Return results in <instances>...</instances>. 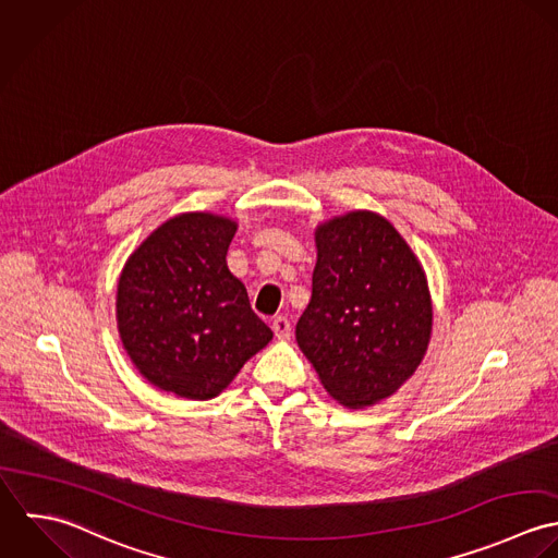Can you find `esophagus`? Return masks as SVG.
Segmentation results:
<instances>
[{"mask_svg":"<svg viewBox=\"0 0 558 558\" xmlns=\"http://www.w3.org/2000/svg\"><path fill=\"white\" fill-rule=\"evenodd\" d=\"M271 330L278 340H289L293 335V328H291V322L287 317H276L274 324H271Z\"/></svg>","mask_w":558,"mask_h":558,"instance_id":"34e87169","label":"esophagus"}]
</instances>
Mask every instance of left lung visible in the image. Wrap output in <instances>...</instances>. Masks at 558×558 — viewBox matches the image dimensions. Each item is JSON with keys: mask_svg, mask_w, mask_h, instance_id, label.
Returning a JSON list of instances; mask_svg holds the SVG:
<instances>
[{"mask_svg": "<svg viewBox=\"0 0 558 558\" xmlns=\"http://www.w3.org/2000/svg\"><path fill=\"white\" fill-rule=\"evenodd\" d=\"M313 295L295 338L324 388L368 408L414 375L432 338V295L412 247L386 218L351 211L317 226Z\"/></svg>", "mask_w": 558, "mask_h": 558, "instance_id": "left-lung-1", "label": "left lung"}]
</instances>
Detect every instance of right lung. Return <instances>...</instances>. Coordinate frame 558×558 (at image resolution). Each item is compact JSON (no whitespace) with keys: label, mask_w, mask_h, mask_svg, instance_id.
<instances>
[{"label":"right lung","mask_w":558,"mask_h":558,"mask_svg":"<svg viewBox=\"0 0 558 558\" xmlns=\"http://www.w3.org/2000/svg\"><path fill=\"white\" fill-rule=\"evenodd\" d=\"M236 222L181 214L153 230L118 280L116 319L135 368L159 390L207 401L274 332L226 265Z\"/></svg>","instance_id":"right-lung-1"}]
</instances>
